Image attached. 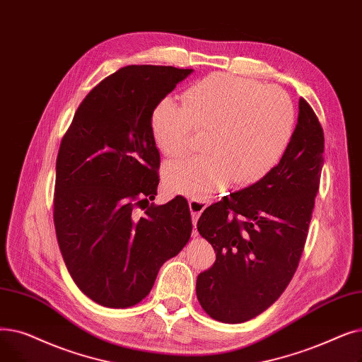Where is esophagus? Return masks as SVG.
Returning a JSON list of instances; mask_svg holds the SVG:
<instances>
[{
    "label": "esophagus",
    "mask_w": 362,
    "mask_h": 362,
    "mask_svg": "<svg viewBox=\"0 0 362 362\" xmlns=\"http://www.w3.org/2000/svg\"><path fill=\"white\" fill-rule=\"evenodd\" d=\"M188 208H190V212H192L193 226H196L200 214L206 209V202H203V200H200V199H190V200H188ZM193 234L196 235L197 233L193 231Z\"/></svg>",
    "instance_id": "1"
}]
</instances>
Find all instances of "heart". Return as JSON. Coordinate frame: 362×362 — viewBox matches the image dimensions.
<instances>
[{
	"mask_svg": "<svg viewBox=\"0 0 362 362\" xmlns=\"http://www.w3.org/2000/svg\"><path fill=\"white\" fill-rule=\"evenodd\" d=\"M295 107L277 87L228 74H216L185 93V106L166 97L151 113V134L169 158L190 147L192 131H208V154L169 162L165 184L170 192L208 196L230 180L247 185L279 163L295 129Z\"/></svg>",
	"mask_w": 362,
	"mask_h": 362,
	"instance_id": "1",
	"label": "heart"
}]
</instances>
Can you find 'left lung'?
<instances>
[{
    "label": "left lung",
    "mask_w": 362,
    "mask_h": 362,
    "mask_svg": "<svg viewBox=\"0 0 362 362\" xmlns=\"http://www.w3.org/2000/svg\"><path fill=\"white\" fill-rule=\"evenodd\" d=\"M324 132L299 100L296 129L280 162L259 181L206 208L197 230L216 261L197 275L204 313L245 322L277 300L298 268L324 166Z\"/></svg>",
    "instance_id": "1"
}]
</instances>
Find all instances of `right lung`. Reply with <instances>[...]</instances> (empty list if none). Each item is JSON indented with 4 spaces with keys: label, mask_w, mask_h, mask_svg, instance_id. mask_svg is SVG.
<instances>
[{
    "label": "right lung",
    "mask_w": 362,
    "mask_h": 362,
    "mask_svg": "<svg viewBox=\"0 0 362 362\" xmlns=\"http://www.w3.org/2000/svg\"><path fill=\"white\" fill-rule=\"evenodd\" d=\"M193 69L127 66L78 107L56 163L54 227L69 274L109 308L141 302L192 234L188 203L156 206L160 154L151 113Z\"/></svg>",
    "instance_id": "right-lung-1"
}]
</instances>
